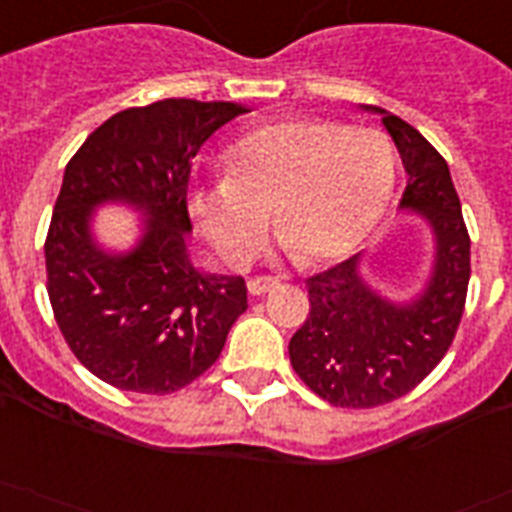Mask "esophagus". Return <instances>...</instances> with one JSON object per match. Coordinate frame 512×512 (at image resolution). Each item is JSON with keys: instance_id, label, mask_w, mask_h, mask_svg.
I'll return each instance as SVG.
<instances>
[{"instance_id": "esophagus-1", "label": "esophagus", "mask_w": 512, "mask_h": 512, "mask_svg": "<svg viewBox=\"0 0 512 512\" xmlns=\"http://www.w3.org/2000/svg\"><path fill=\"white\" fill-rule=\"evenodd\" d=\"M277 285H280V280H274V277H251V280H248V293L266 295Z\"/></svg>"}]
</instances>
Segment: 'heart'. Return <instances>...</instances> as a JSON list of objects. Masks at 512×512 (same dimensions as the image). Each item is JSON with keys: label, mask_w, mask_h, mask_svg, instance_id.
<instances>
[{"label": "heart", "mask_w": 512, "mask_h": 512, "mask_svg": "<svg viewBox=\"0 0 512 512\" xmlns=\"http://www.w3.org/2000/svg\"><path fill=\"white\" fill-rule=\"evenodd\" d=\"M227 175L190 185L188 204L214 251L246 266L274 230L311 261L335 259L382 214L395 154L387 135L342 122L287 117L248 130L225 154Z\"/></svg>", "instance_id": "obj_1"}]
</instances>
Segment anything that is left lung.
I'll return each instance as SVG.
<instances>
[{
	"mask_svg": "<svg viewBox=\"0 0 512 512\" xmlns=\"http://www.w3.org/2000/svg\"><path fill=\"white\" fill-rule=\"evenodd\" d=\"M366 109L382 114L398 146L408 175L400 209L429 222L434 264L424 290L405 303L363 280L361 253L306 280L311 311L290 340V363L319 398L340 408H377L424 382L453 345L471 277V238L447 162L413 125Z\"/></svg>",
	"mask_w": 512,
	"mask_h": 512,
	"instance_id": "8db88e82",
	"label": "left lung"
}]
</instances>
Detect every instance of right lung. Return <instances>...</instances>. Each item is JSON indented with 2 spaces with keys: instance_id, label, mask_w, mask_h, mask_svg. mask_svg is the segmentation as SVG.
Masks as SVG:
<instances>
[{
  "instance_id": "1",
  "label": "right lung",
  "mask_w": 512,
  "mask_h": 512,
  "mask_svg": "<svg viewBox=\"0 0 512 512\" xmlns=\"http://www.w3.org/2000/svg\"><path fill=\"white\" fill-rule=\"evenodd\" d=\"M243 112L196 99L125 109L67 162L44 243L46 290L75 358L117 390L167 395L198 379L248 308L246 280L196 269L185 243L193 156ZM101 203L147 217L130 252H104L93 240Z\"/></svg>"
}]
</instances>
